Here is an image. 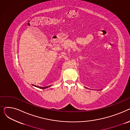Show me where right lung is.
Segmentation results:
<instances>
[{
  "label": "right lung",
  "mask_w": 130,
  "mask_h": 130,
  "mask_svg": "<svg viewBox=\"0 0 130 130\" xmlns=\"http://www.w3.org/2000/svg\"><path fill=\"white\" fill-rule=\"evenodd\" d=\"M51 86H46V87H38V86H37V87H39V88H43V89H44V88H47V87H50Z\"/></svg>",
  "instance_id": "1"
}]
</instances>
